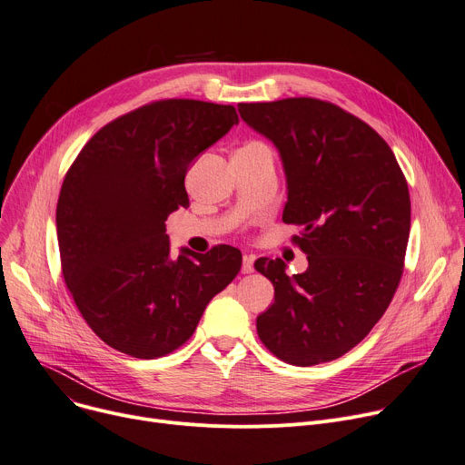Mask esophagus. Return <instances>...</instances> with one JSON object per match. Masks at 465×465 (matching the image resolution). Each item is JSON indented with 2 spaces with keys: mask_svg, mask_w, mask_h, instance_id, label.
<instances>
[{
  "mask_svg": "<svg viewBox=\"0 0 465 465\" xmlns=\"http://www.w3.org/2000/svg\"><path fill=\"white\" fill-rule=\"evenodd\" d=\"M241 271L246 272V274L254 271V256H252V254H244V256H242V267H241Z\"/></svg>",
  "mask_w": 465,
  "mask_h": 465,
  "instance_id": "esophagus-1",
  "label": "esophagus"
}]
</instances>
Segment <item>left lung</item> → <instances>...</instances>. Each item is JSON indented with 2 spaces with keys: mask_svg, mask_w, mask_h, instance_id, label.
I'll list each match as a JSON object with an SVG mask.
<instances>
[{
  "mask_svg": "<svg viewBox=\"0 0 465 465\" xmlns=\"http://www.w3.org/2000/svg\"><path fill=\"white\" fill-rule=\"evenodd\" d=\"M241 119L278 151L286 224L308 267L260 258L274 302L256 320L265 348L295 366L342 357L385 314L404 267L411 202L387 142L359 117L318 99L237 104Z\"/></svg>",
  "mask_w": 465,
  "mask_h": 465,
  "instance_id": "left-lung-1",
  "label": "left lung"
}]
</instances>
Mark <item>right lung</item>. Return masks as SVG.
I'll list each match as a JSON object with an SVG mask.
<instances>
[{
	"mask_svg": "<svg viewBox=\"0 0 465 465\" xmlns=\"http://www.w3.org/2000/svg\"><path fill=\"white\" fill-rule=\"evenodd\" d=\"M237 123L233 106L153 103L108 123L67 172L55 211L61 269L110 348L138 359L172 353L239 272L242 256L230 244L172 258L164 224L189 207V168Z\"/></svg>",
	"mask_w": 465,
	"mask_h": 465,
	"instance_id": "right-lung-1",
	"label": "right lung"
}]
</instances>
